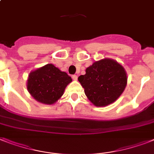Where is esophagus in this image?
Masks as SVG:
<instances>
[{
  "instance_id": "34e87169",
  "label": "esophagus",
  "mask_w": 154,
  "mask_h": 154,
  "mask_svg": "<svg viewBox=\"0 0 154 154\" xmlns=\"http://www.w3.org/2000/svg\"><path fill=\"white\" fill-rule=\"evenodd\" d=\"M72 78L73 80H77V79H78V76L76 75H73L72 76Z\"/></svg>"
}]
</instances>
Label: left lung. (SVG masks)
Wrapping results in <instances>:
<instances>
[{
	"label": "left lung",
	"mask_w": 154,
	"mask_h": 154,
	"mask_svg": "<svg viewBox=\"0 0 154 154\" xmlns=\"http://www.w3.org/2000/svg\"><path fill=\"white\" fill-rule=\"evenodd\" d=\"M78 80L93 105L105 107L115 102L124 92L128 76L120 63L104 58L93 63L86 69V74L80 75Z\"/></svg>",
	"instance_id": "1"
}]
</instances>
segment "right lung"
Masks as SVG:
<instances>
[{
	"label": "right lung",
	"instance_id": "right-lung-1",
	"mask_svg": "<svg viewBox=\"0 0 154 154\" xmlns=\"http://www.w3.org/2000/svg\"><path fill=\"white\" fill-rule=\"evenodd\" d=\"M72 78L53 63L31 71L26 81V88L37 101L45 105H53L63 94Z\"/></svg>",
	"mask_w": 154,
	"mask_h": 154
}]
</instances>
